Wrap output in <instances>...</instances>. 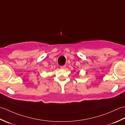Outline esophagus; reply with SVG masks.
I'll return each mask as SVG.
<instances>
[{
	"label": "esophagus",
	"instance_id": "esophagus-1",
	"mask_svg": "<svg viewBox=\"0 0 125 125\" xmlns=\"http://www.w3.org/2000/svg\"><path fill=\"white\" fill-rule=\"evenodd\" d=\"M60 68L62 69H65L66 68V65H62V66H61Z\"/></svg>",
	"mask_w": 125,
	"mask_h": 125
}]
</instances>
